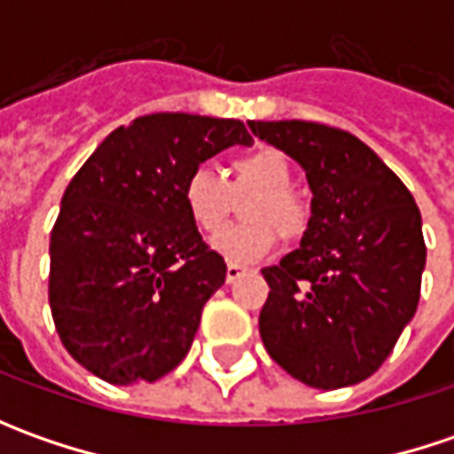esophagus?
Masks as SVG:
<instances>
[{
    "instance_id": "34e87169",
    "label": "esophagus",
    "mask_w": 454,
    "mask_h": 454,
    "mask_svg": "<svg viewBox=\"0 0 454 454\" xmlns=\"http://www.w3.org/2000/svg\"><path fill=\"white\" fill-rule=\"evenodd\" d=\"M242 272H245V268H239V265H235V262H230V265H227V283H235Z\"/></svg>"
}]
</instances>
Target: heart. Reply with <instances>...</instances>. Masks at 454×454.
Segmentation results:
<instances>
[{
    "label": "heart",
    "mask_w": 454,
    "mask_h": 454,
    "mask_svg": "<svg viewBox=\"0 0 454 454\" xmlns=\"http://www.w3.org/2000/svg\"><path fill=\"white\" fill-rule=\"evenodd\" d=\"M232 179L217 171L194 168L182 189L184 209L201 235L215 237L227 224L237 197L254 194L245 207L250 224L232 227L212 242L227 262H257L275 247V230L283 239H298L308 230V207L293 194V166L272 146L247 151L232 161Z\"/></svg>",
    "instance_id": "heart-1"
}]
</instances>
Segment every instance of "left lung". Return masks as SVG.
Returning <instances> with one entry per match:
<instances>
[{"mask_svg":"<svg viewBox=\"0 0 454 454\" xmlns=\"http://www.w3.org/2000/svg\"><path fill=\"white\" fill-rule=\"evenodd\" d=\"M303 166L313 192L301 247L265 268L268 354L316 389L374 374L411 321L427 247L410 189L356 136L310 121H250Z\"/></svg>","mask_w":454,"mask_h":454,"instance_id":"8db88e82","label":"left lung"}]
</instances>
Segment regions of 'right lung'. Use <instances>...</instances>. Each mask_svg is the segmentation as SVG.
<instances>
[{"label": "right lung", "instance_id": "1", "mask_svg": "<svg viewBox=\"0 0 454 454\" xmlns=\"http://www.w3.org/2000/svg\"><path fill=\"white\" fill-rule=\"evenodd\" d=\"M235 144H253L235 118L141 115L106 136L67 184L50 235V310L90 374L131 387L189 354L227 265L204 245L182 189Z\"/></svg>", "mask_w": 454, "mask_h": 454}]
</instances>
